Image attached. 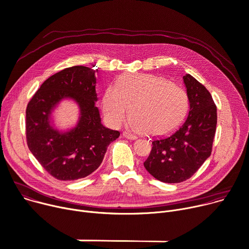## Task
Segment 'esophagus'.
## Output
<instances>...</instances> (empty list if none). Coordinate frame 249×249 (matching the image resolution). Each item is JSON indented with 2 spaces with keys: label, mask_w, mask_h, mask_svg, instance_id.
Segmentation results:
<instances>
[{
  "label": "esophagus",
  "mask_w": 249,
  "mask_h": 249,
  "mask_svg": "<svg viewBox=\"0 0 249 249\" xmlns=\"http://www.w3.org/2000/svg\"><path fill=\"white\" fill-rule=\"evenodd\" d=\"M123 136L125 137V138H127V139H129V140H136L138 137L136 136V135H134V134H132V133H130V132H124L123 133Z\"/></svg>",
  "instance_id": "obj_1"
}]
</instances>
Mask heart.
Segmentation results:
<instances>
[{"label":"heart","instance_id":"heart-1","mask_svg":"<svg viewBox=\"0 0 249 249\" xmlns=\"http://www.w3.org/2000/svg\"><path fill=\"white\" fill-rule=\"evenodd\" d=\"M102 109L108 122L120 127L127 122L149 135H166L187 115L189 98L185 90L170 80L150 74H126L109 85L102 96Z\"/></svg>","mask_w":249,"mask_h":249}]
</instances>
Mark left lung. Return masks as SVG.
<instances>
[{"label":"left lung","instance_id":"obj_1","mask_svg":"<svg viewBox=\"0 0 249 249\" xmlns=\"http://www.w3.org/2000/svg\"><path fill=\"white\" fill-rule=\"evenodd\" d=\"M189 98L185 122L174 133L152 142L145 169L164 183L190 178L211 156L216 129V106L209 90L191 74L183 76Z\"/></svg>","mask_w":249,"mask_h":249}]
</instances>
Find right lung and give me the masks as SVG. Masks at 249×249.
<instances>
[{
	"instance_id": "add662e5",
	"label": "right lung",
	"mask_w": 249,
	"mask_h": 249,
	"mask_svg": "<svg viewBox=\"0 0 249 249\" xmlns=\"http://www.w3.org/2000/svg\"><path fill=\"white\" fill-rule=\"evenodd\" d=\"M95 71L76 65L44 81L28 104L27 142L30 151L49 174L57 179L74 180L93 173L102 163L107 147L120 133L101 123L95 106ZM64 99L80 108L77 125L67 131L54 128L51 115Z\"/></svg>"
}]
</instances>
